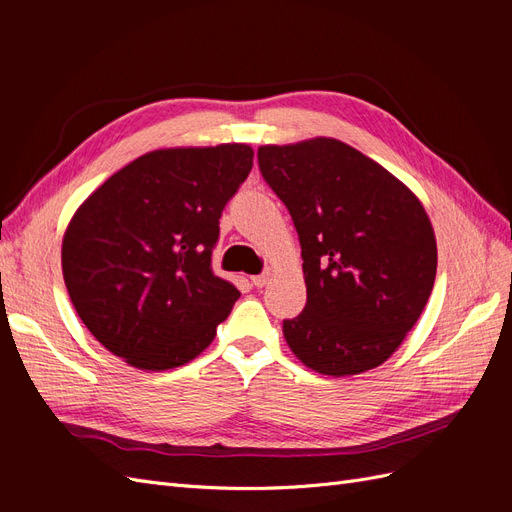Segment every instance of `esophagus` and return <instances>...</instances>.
Wrapping results in <instances>:
<instances>
[{"label": "esophagus", "instance_id": "1", "mask_svg": "<svg viewBox=\"0 0 512 512\" xmlns=\"http://www.w3.org/2000/svg\"><path fill=\"white\" fill-rule=\"evenodd\" d=\"M269 277H271V271H265V273H260V275H254V277H252V284H254L256 288H262V286H267V282H269Z\"/></svg>", "mask_w": 512, "mask_h": 512}]
</instances>
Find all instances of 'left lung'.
<instances>
[{
    "label": "left lung",
    "mask_w": 512,
    "mask_h": 512,
    "mask_svg": "<svg viewBox=\"0 0 512 512\" xmlns=\"http://www.w3.org/2000/svg\"><path fill=\"white\" fill-rule=\"evenodd\" d=\"M260 173L299 232L305 309L284 320L292 354L322 376L382 365L421 318L438 245L421 200L337 138L258 147Z\"/></svg>",
    "instance_id": "obj_1"
}]
</instances>
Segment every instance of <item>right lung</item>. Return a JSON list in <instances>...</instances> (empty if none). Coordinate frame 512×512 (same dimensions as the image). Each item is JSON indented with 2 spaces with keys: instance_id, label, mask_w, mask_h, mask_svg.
<instances>
[{
  "instance_id": "right-lung-1",
  "label": "right lung",
  "mask_w": 512,
  "mask_h": 512,
  "mask_svg": "<svg viewBox=\"0 0 512 512\" xmlns=\"http://www.w3.org/2000/svg\"><path fill=\"white\" fill-rule=\"evenodd\" d=\"M245 143L149 151L91 192L61 241L76 314L98 342L143 371L209 348L241 292L211 269L222 209L250 175Z\"/></svg>"
}]
</instances>
